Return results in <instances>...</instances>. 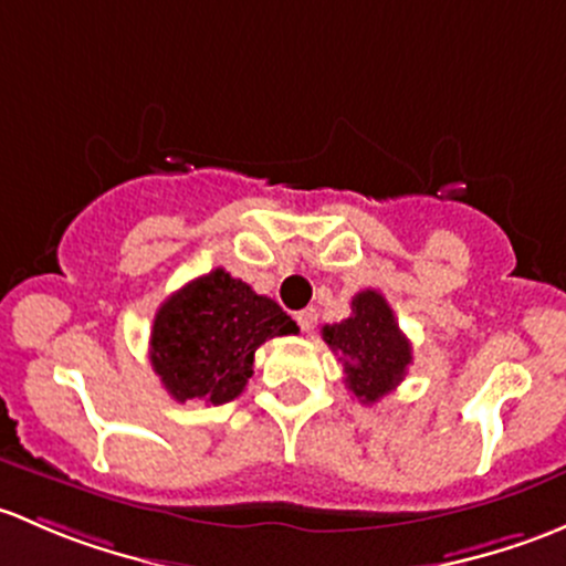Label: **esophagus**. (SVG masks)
<instances>
[{"mask_svg":"<svg viewBox=\"0 0 566 566\" xmlns=\"http://www.w3.org/2000/svg\"><path fill=\"white\" fill-rule=\"evenodd\" d=\"M296 324H300L302 332H313V329H316V324H318L316 307H305V311L296 313Z\"/></svg>","mask_w":566,"mask_h":566,"instance_id":"1","label":"esophagus"}]
</instances>
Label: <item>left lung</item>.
Returning <instances> with one entry per match:
<instances>
[{"label": "left lung", "instance_id": "obj_1", "mask_svg": "<svg viewBox=\"0 0 566 566\" xmlns=\"http://www.w3.org/2000/svg\"><path fill=\"white\" fill-rule=\"evenodd\" d=\"M326 346L340 354L346 387L363 403H376L403 381L411 365V343L400 332L389 302L378 291H359L352 316L322 329Z\"/></svg>", "mask_w": 566, "mask_h": 566}]
</instances>
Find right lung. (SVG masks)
<instances>
[{
	"label": "right lung",
	"mask_w": 566,
	"mask_h": 566,
	"mask_svg": "<svg viewBox=\"0 0 566 566\" xmlns=\"http://www.w3.org/2000/svg\"><path fill=\"white\" fill-rule=\"evenodd\" d=\"M296 332L300 326L275 300L226 270H212L163 302L149 359L174 400L220 406L242 395L261 343Z\"/></svg>",
	"instance_id": "obj_1"
}]
</instances>
